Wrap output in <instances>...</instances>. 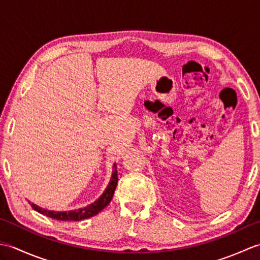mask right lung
Wrapping results in <instances>:
<instances>
[{
	"label": "right lung",
	"instance_id": "add662e5",
	"mask_svg": "<svg viewBox=\"0 0 260 260\" xmlns=\"http://www.w3.org/2000/svg\"><path fill=\"white\" fill-rule=\"evenodd\" d=\"M116 168L117 167H116V164H114L112 179H110L107 187L103 192V194L99 197L95 202L89 204V206L79 208L77 210H70V211H51V210L43 209L41 207L37 206L35 203H31L30 201L29 203L31 204L32 209H35L36 211L40 212L41 214H45L49 218L60 220V221H80V220L93 217V215H96L101 212L104 208H106L109 204V202L112 201L116 185H117V182H118L117 170H116Z\"/></svg>",
	"mask_w": 260,
	"mask_h": 260
}]
</instances>
